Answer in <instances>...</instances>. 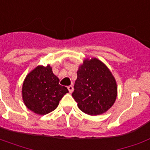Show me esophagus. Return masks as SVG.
I'll use <instances>...</instances> for the list:
<instances>
[{
    "label": "esophagus",
    "mask_w": 150,
    "mask_h": 150,
    "mask_svg": "<svg viewBox=\"0 0 150 150\" xmlns=\"http://www.w3.org/2000/svg\"><path fill=\"white\" fill-rule=\"evenodd\" d=\"M68 91H69V93H72L73 92V89H74V88H73V86L71 85V86H68Z\"/></svg>",
    "instance_id": "34e87169"
}]
</instances>
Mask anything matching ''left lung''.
Here are the masks:
<instances>
[{
    "label": "left lung",
    "mask_w": 150,
    "mask_h": 150,
    "mask_svg": "<svg viewBox=\"0 0 150 150\" xmlns=\"http://www.w3.org/2000/svg\"><path fill=\"white\" fill-rule=\"evenodd\" d=\"M73 98L85 114L96 116L107 112L117 96L114 75L103 62L96 57L86 58L77 71Z\"/></svg>",
    "instance_id": "1"
}]
</instances>
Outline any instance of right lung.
<instances>
[{
	"mask_svg": "<svg viewBox=\"0 0 150 150\" xmlns=\"http://www.w3.org/2000/svg\"><path fill=\"white\" fill-rule=\"evenodd\" d=\"M50 64L38 65L26 75L22 88L25 107L35 114L45 115L56 109L68 90L59 84Z\"/></svg>",
	"mask_w": 150,
	"mask_h": 150,
	"instance_id": "1",
	"label": "right lung"
}]
</instances>
